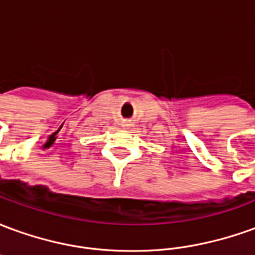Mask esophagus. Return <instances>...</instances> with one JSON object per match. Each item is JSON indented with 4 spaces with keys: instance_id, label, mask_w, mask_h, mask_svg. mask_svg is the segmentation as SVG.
<instances>
[{
    "instance_id": "34e87169",
    "label": "esophagus",
    "mask_w": 255,
    "mask_h": 255,
    "mask_svg": "<svg viewBox=\"0 0 255 255\" xmlns=\"http://www.w3.org/2000/svg\"><path fill=\"white\" fill-rule=\"evenodd\" d=\"M122 126L123 127H131L132 124H131V120H123Z\"/></svg>"
}]
</instances>
